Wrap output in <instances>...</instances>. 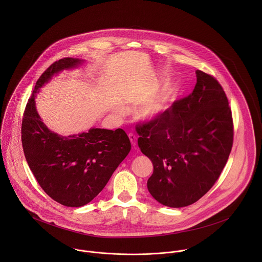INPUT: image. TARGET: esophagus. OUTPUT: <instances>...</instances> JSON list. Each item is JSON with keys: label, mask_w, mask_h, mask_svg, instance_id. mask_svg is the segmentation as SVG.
<instances>
[{"label": "esophagus", "mask_w": 262, "mask_h": 262, "mask_svg": "<svg viewBox=\"0 0 262 262\" xmlns=\"http://www.w3.org/2000/svg\"><path fill=\"white\" fill-rule=\"evenodd\" d=\"M129 139H130V141H131V144H132V146H136L137 145V137L135 136V135H133V134H129Z\"/></svg>", "instance_id": "34e87169"}]
</instances>
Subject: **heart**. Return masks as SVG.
Returning a JSON list of instances; mask_svg holds the SVG:
<instances>
[{
  "mask_svg": "<svg viewBox=\"0 0 262 262\" xmlns=\"http://www.w3.org/2000/svg\"><path fill=\"white\" fill-rule=\"evenodd\" d=\"M162 85L164 83H153L137 92L136 101L138 103L144 102L137 110V117L141 121L154 122L161 119L174 102L176 96L172 90H165L156 95Z\"/></svg>",
  "mask_w": 262,
  "mask_h": 262,
  "instance_id": "1",
  "label": "heart"
}]
</instances>
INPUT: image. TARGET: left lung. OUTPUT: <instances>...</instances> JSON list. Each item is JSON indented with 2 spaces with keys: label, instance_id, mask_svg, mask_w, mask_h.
I'll use <instances>...</instances> for the list:
<instances>
[{
  "label": "left lung",
  "instance_id": "1",
  "mask_svg": "<svg viewBox=\"0 0 262 262\" xmlns=\"http://www.w3.org/2000/svg\"><path fill=\"white\" fill-rule=\"evenodd\" d=\"M192 93L159 120L137 126L138 146L153 164L150 194L170 208L195 203L219 179L233 144V121L223 88L195 71Z\"/></svg>",
  "mask_w": 262,
  "mask_h": 262
}]
</instances>
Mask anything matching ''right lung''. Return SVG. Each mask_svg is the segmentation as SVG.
<instances>
[{"instance_id": "add662e5", "label": "right lung", "mask_w": 262, "mask_h": 262, "mask_svg": "<svg viewBox=\"0 0 262 262\" xmlns=\"http://www.w3.org/2000/svg\"><path fill=\"white\" fill-rule=\"evenodd\" d=\"M84 60L67 57L52 63L39 77L22 121V145L27 163L42 189L67 207H82L107 185L131 149L122 129L91 128L62 136L40 118L35 98L54 75L81 66Z\"/></svg>"}]
</instances>
